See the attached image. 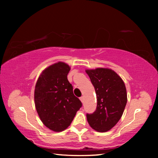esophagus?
Returning a JSON list of instances; mask_svg holds the SVG:
<instances>
[{
  "label": "esophagus",
  "instance_id": "esophagus-1",
  "mask_svg": "<svg viewBox=\"0 0 158 158\" xmlns=\"http://www.w3.org/2000/svg\"><path fill=\"white\" fill-rule=\"evenodd\" d=\"M80 100H81V102L82 103H84V97H81L80 98Z\"/></svg>",
  "mask_w": 158,
  "mask_h": 158
}]
</instances>
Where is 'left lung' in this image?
<instances>
[{
    "instance_id": "obj_1",
    "label": "left lung",
    "mask_w": 158,
    "mask_h": 158,
    "mask_svg": "<svg viewBox=\"0 0 158 158\" xmlns=\"http://www.w3.org/2000/svg\"><path fill=\"white\" fill-rule=\"evenodd\" d=\"M97 96V109L87 114L88 123L93 130L105 132L112 129L121 119L127 97L125 83L113 69L105 68L87 69Z\"/></svg>"
}]
</instances>
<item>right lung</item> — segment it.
I'll use <instances>...</instances> for the list:
<instances>
[{
  "mask_svg": "<svg viewBox=\"0 0 158 158\" xmlns=\"http://www.w3.org/2000/svg\"><path fill=\"white\" fill-rule=\"evenodd\" d=\"M69 70V65L58 61L42 72L35 87L37 114L42 123L53 132L66 130L82 106L68 80Z\"/></svg>",
  "mask_w": 158,
  "mask_h": 158,
  "instance_id": "obj_1",
  "label": "right lung"
}]
</instances>
